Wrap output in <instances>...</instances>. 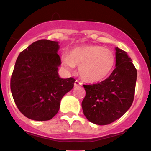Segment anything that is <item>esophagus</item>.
I'll return each instance as SVG.
<instances>
[{
	"mask_svg": "<svg viewBox=\"0 0 151 151\" xmlns=\"http://www.w3.org/2000/svg\"><path fill=\"white\" fill-rule=\"evenodd\" d=\"M74 86H79V85H81V83L80 82V81H79L78 80H76L75 81H74Z\"/></svg>",
	"mask_w": 151,
	"mask_h": 151,
	"instance_id": "esophagus-1",
	"label": "esophagus"
}]
</instances>
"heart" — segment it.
Returning <instances> with one entry per match:
<instances>
[{"label": "heart", "instance_id": "b5f03b06", "mask_svg": "<svg viewBox=\"0 0 151 151\" xmlns=\"http://www.w3.org/2000/svg\"><path fill=\"white\" fill-rule=\"evenodd\" d=\"M62 64L68 70L79 67L81 79L89 83L103 80L113 70L116 58L111 50L96 45L78 47L64 55Z\"/></svg>", "mask_w": 151, "mask_h": 151}]
</instances>
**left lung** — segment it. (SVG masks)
Returning <instances> with one entry per match:
<instances>
[{
    "instance_id": "obj_1",
    "label": "left lung",
    "mask_w": 151,
    "mask_h": 151,
    "mask_svg": "<svg viewBox=\"0 0 151 151\" xmlns=\"http://www.w3.org/2000/svg\"><path fill=\"white\" fill-rule=\"evenodd\" d=\"M116 68L105 80L84 84L85 97L81 102L84 116L97 125H108L121 118L133 101L137 70L124 50L116 48Z\"/></svg>"
}]
</instances>
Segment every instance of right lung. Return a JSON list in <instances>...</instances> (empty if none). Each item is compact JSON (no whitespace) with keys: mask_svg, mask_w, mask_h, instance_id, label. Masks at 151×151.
<instances>
[{"mask_svg":"<svg viewBox=\"0 0 151 151\" xmlns=\"http://www.w3.org/2000/svg\"><path fill=\"white\" fill-rule=\"evenodd\" d=\"M58 50V42L40 40L22 51L15 62L10 79L12 95L19 111L32 120L52 119L62 98L74 87V78L59 77Z\"/></svg>","mask_w":151,"mask_h":151,"instance_id":"right-lung-1","label":"right lung"}]
</instances>
